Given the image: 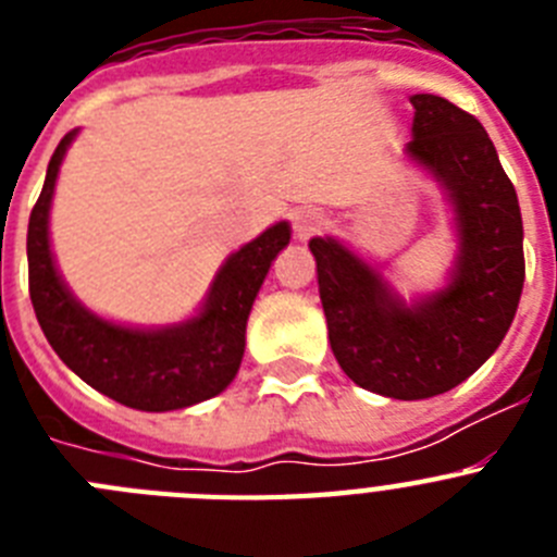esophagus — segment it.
I'll return each mask as SVG.
<instances>
[{"instance_id": "obj_1", "label": "esophagus", "mask_w": 557, "mask_h": 557, "mask_svg": "<svg viewBox=\"0 0 557 557\" xmlns=\"http://www.w3.org/2000/svg\"><path fill=\"white\" fill-rule=\"evenodd\" d=\"M323 223H326V218H323L318 209H295L293 211V231H295V236L301 239V243H307L309 236L318 234V231L323 228Z\"/></svg>"}]
</instances>
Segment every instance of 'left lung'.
I'll return each mask as SVG.
<instances>
[{"label": "left lung", "instance_id": "8db88e82", "mask_svg": "<svg viewBox=\"0 0 557 557\" xmlns=\"http://www.w3.org/2000/svg\"><path fill=\"white\" fill-rule=\"evenodd\" d=\"M405 156L451 206L457 253L446 284L405 301L376 264L334 239H309L329 343L354 385L401 401L451 391L499 348L524 287V228L494 141L462 108L410 97Z\"/></svg>", "mask_w": 557, "mask_h": 557}]
</instances>
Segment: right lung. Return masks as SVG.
<instances>
[{
  "label": "right lung",
  "instance_id": "obj_1",
  "mask_svg": "<svg viewBox=\"0 0 557 557\" xmlns=\"http://www.w3.org/2000/svg\"><path fill=\"white\" fill-rule=\"evenodd\" d=\"M75 136L77 131H69L52 152L27 228L29 301L49 346L86 385L133 410H184L218 396L239 371L248 314L270 264L289 245V223L270 225L231 253L189 321L159 329L108 321L72 295L49 245L55 181Z\"/></svg>",
  "mask_w": 557,
  "mask_h": 557
}]
</instances>
